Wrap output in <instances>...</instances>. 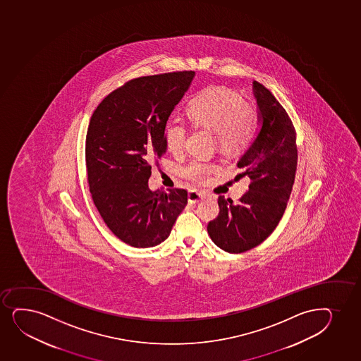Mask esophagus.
Wrapping results in <instances>:
<instances>
[{"label": "esophagus", "mask_w": 361, "mask_h": 361, "mask_svg": "<svg viewBox=\"0 0 361 361\" xmlns=\"http://www.w3.org/2000/svg\"><path fill=\"white\" fill-rule=\"evenodd\" d=\"M203 199V195L197 190H190L188 194V200L190 203L200 202Z\"/></svg>", "instance_id": "obj_1"}]
</instances>
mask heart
Instances as JSON below:
<instances>
[{
	"mask_svg": "<svg viewBox=\"0 0 361 361\" xmlns=\"http://www.w3.org/2000/svg\"><path fill=\"white\" fill-rule=\"evenodd\" d=\"M187 114L192 126L214 133L216 145L226 154L249 149L260 129L257 106L245 102L238 92L223 87H208L192 96L187 104ZM187 125L171 118L166 121L164 138L171 153L180 154L187 138ZM216 167L201 161L183 166L180 174L192 182H204Z\"/></svg>",
	"mask_w": 361,
	"mask_h": 361,
	"instance_id": "heart-1",
	"label": "heart"
}]
</instances>
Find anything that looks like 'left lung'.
<instances>
[{
  "instance_id": "8db88e82",
  "label": "left lung",
  "mask_w": 361,
  "mask_h": 361,
  "mask_svg": "<svg viewBox=\"0 0 361 361\" xmlns=\"http://www.w3.org/2000/svg\"><path fill=\"white\" fill-rule=\"evenodd\" d=\"M253 84L262 130L237 164L242 169L237 177L248 176L249 189L237 204L220 195L219 214L207 226L212 240L232 254L257 247L274 232L290 197L298 165L290 116L269 89Z\"/></svg>"
}]
</instances>
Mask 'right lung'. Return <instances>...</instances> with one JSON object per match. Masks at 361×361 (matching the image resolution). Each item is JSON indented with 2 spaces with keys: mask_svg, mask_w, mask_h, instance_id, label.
<instances>
[{
  "mask_svg": "<svg viewBox=\"0 0 361 361\" xmlns=\"http://www.w3.org/2000/svg\"><path fill=\"white\" fill-rule=\"evenodd\" d=\"M194 71L131 79L96 107L87 126L85 164L92 202L126 245H158L188 203L185 189L152 191L153 162L166 152L164 128Z\"/></svg>",
  "mask_w": 361,
  "mask_h": 361,
  "instance_id": "1",
  "label": "right lung"
}]
</instances>
